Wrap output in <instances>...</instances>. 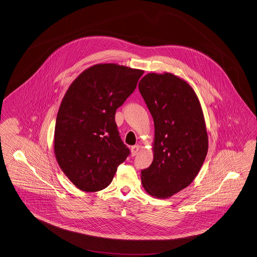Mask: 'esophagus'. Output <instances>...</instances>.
I'll list each match as a JSON object with an SVG mask.
<instances>
[{
  "label": "esophagus",
  "mask_w": 257,
  "mask_h": 257,
  "mask_svg": "<svg viewBox=\"0 0 257 257\" xmlns=\"http://www.w3.org/2000/svg\"><path fill=\"white\" fill-rule=\"evenodd\" d=\"M139 152V146L138 145H136V146H133L132 148H131V154H132V156L133 157H135L137 154H138Z\"/></svg>",
  "instance_id": "1"
}]
</instances>
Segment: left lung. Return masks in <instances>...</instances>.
I'll return each instance as SVG.
<instances>
[{"label":"left lung","instance_id":"left-lung-1","mask_svg":"<svg viewBox=\"0 0 257 257\" xmlns=\"http://www.w3.org/2000/svg\"><path fill=\"white\" fill-rule=\"evenodd\" d=\"M139 91L155 123L154 160L141 171L145 190L168 198L187 188L198 175L208 150L198 97L184 80L171 73H149Z\"/></svg>","mask_w":257,"mask_h":257}]
</instances>
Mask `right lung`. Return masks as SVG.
Returning <instances> with one entry per match:
<instances>
[{"label":"right lung","mask_w":257,"mask_h":257,"mask_svg":"<svg viewBox=\"0 0 257 257\" xmlns=\"http://www.w3.org/2000/svg\"><path fill=\"white\" fill-rule=\"evenodd\" d=\"M143 73L114 63L96 64L68 88L57 115L55 155L63 173L80 190L106 188L130 155L120 138L115 112Z\"/></svg>","instance_id":"1"}]
</instances>
